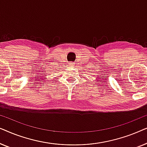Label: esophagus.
<instances>
[{
    "label": "esophagus",
    "instance_id": "obj_1",
    "mask_svg": "<svg viewBox=\"0 0 147 147\" xmlns=\"http://www.w3.org/2000/svg\"><path fill=\"white\" fill-rule=\"evenodd\" d=\"M74 65H75V63H74V62H70V63H69V65L74 66Z\"/></svg>",
    "mask_w": 147,
    "mask_h": 147
}]
</instances>
